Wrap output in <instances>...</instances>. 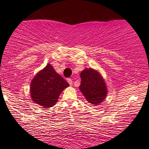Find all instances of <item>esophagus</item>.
Here are the masks:
<instances>
[{"label": "esophagus", "mask_w": 149, "mask_h": 149, "mask_svg": "<svg viewBox=\"0 0 149 149\" xmlns=\"http://www.w3.org/2000/svg\"><path fill=\"white\" fill-rule=\"evenodd\" d=\"M67 82H68V83L70 84V85H72V84H73V81L71 78L67 79Z\"/></svg>", "instance_id": "34e87169"}]
</instances>
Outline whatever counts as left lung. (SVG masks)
Returning <instances> with one entry per match:
<instances>
[{
  "label": "left lung",
  "instance_id": "8db88e82",
  "mask_svg": "<svg viewBox=\"0 0 149 149\" xmlns=\"http://www.w3.org/2000/svg\"><path fill=\"white\" fill-rule=\"evenodd\" d=\"M80 90L88 102L95 106L105 99L107 88L99 72L93 69H85L80 73Z\"/></svg>",
  "mask_w": 149,
  "mask_h": 149
}]
</instances>
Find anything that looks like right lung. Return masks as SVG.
Here are the masks:
<instances>
[{
	"mask_svg": "<svg viewBox=\"0 0 149 149\" xmlns=\"http://www.w3.org/2000/svg\"><path fill=\"white\" fill-rule=\"evenodd\" d=\"M69 84L50 64L36 75L30 84L31 100L36 104L49 108L57 102L60 94Z\"/></svg>",
	"mask_w": 149,
	"mask_h": 149,
	"instance_id": "right-lung-1",
	"label": "right lung"
}]
</instances>
